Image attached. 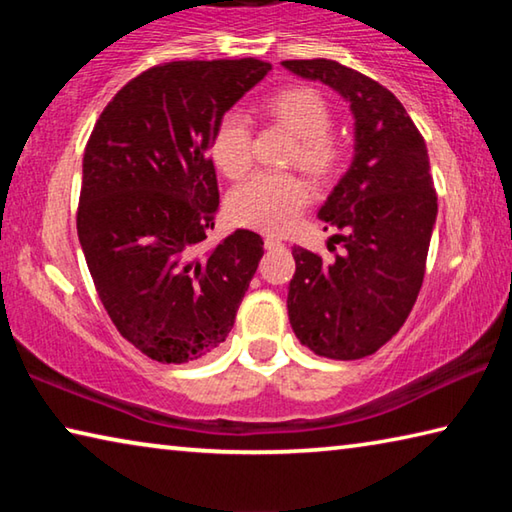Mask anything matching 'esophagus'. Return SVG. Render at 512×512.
I'll list each match as a JSON object with an SVG mask.
<instances>
[{"label": "esophagus", "instance_id": "obj_1", "mask_svg": "<svg viewBox=\"0 0 512 512\" xmlns=\"http://www.w3.org/2000/svg\"><path fill=\"white\" fill-rule=\"evenodd\" d=\"M264 246H266L268 250H277V248H284V244H282V241H280V239H277V237H271V235H268V237L264 239Z\"/></svg>", "mask_w": 512, "mask_h": 512}]
</instances>
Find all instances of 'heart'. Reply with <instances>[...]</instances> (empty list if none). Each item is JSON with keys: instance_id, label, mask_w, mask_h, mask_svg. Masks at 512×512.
<instances>
[{"instance_id": "obj_1", "label": "heart", "mask_w": 512, "mask_h": 512, "mask_svg": "<svg viewBox=\"0 0 512 512\" xmlns=\"http://www.w3.org/2000/svg\"><path fill=\"white\" fill-rule=\"evenodd\" d=\"M266 110L275 121L298 137V149L291 162L300 164L316 178H327L341 167L343 149L329 131L334 126V110L314 88H287L266 101ZM210 153L225 176L239 178L253 164V133L248 119L237 110L225 112L216 121ZM311 198L307 183L293 173L262 171L250 176L230 194L228 210L232 221L246 228L280 232L298 223Z\"/></svg>"}]
</instances>
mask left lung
I'll use <instances>...</instances> for the list:
<instances>
[{
    "mask_svg": "<svg viewBox=\"0 0 512 512\" xmlns=\"http://www.w3.org/2000/svg\"><path fill=\"white\" fill-rule=\"evenodd\" d=\"M300 79L320 81L350 103L354 158L318 219L343 235L332 262L293 248L289 323L318 357L375 354L400 332L418 298L438 198L427 144L391 90L336 60H284Z\"/></svg>",
    "mask_w": 512,
    "mask_h": 512,
    "instance_id": "obj_1",
    "label": "left lung"
}]
</instances>
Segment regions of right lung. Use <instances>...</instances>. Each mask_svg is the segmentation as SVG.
Instances as JSON below:
<instances>
[{
  "label": "right lung",
  "instance_id": "1",
  "mask_svg": "<svg viewBox=\"0 0 512 512\" xmlns=\"http://www.w3.org/2000/svg\"><path fill=\"white\" fill-rule=\"evenodd\" d=\"M268 69L255 58L146 69L115 94L85 146L76 214L85 262L119 334L160 363L219 348L264 255L250 230L201 244L219 210L216 121Z\"/></svg>",
  "mask_w": 512,
  "mask_h": 512
}]
</instances>
